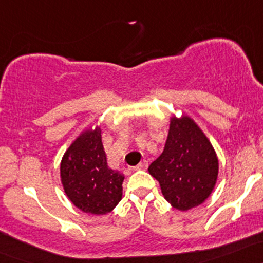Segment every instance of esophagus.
<instances>
[{
    "label": "esophagus",
    "mask_w": 263,
    "mask_h": 263,
    "mask_svg": "<svg viewBox=\"0 0 263 263\" xmlns=\"http://www.w3.org/2000/svg\"><path fill=\"white\" fill-rule=\"evenodd\" d=\"M147 167H148V162H147V161H142L138 166L135 167V170H146Z\"/></svg>",
    "instance_id": "obj_1"
}]
</instances>
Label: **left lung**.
<instances>
[{
	"label": "left lung",
	"instance_id": "8db88e82",
	"mask_svg": "<svg viewBox=\"0 0 263 263\" xmlns=\"http://www.w3.org/2000/svg\"><path fill=\"white\" fill-rule=\"evenodd\" d=\"M218 157L212 143L187 115L172 116L168 136L160 157L148 172L160 182L172 207L187 211L210 197L218 177Z\"/></svg>",
	"mask_w": 263,
	"mask_h": 263
}]
</instances>
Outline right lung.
Listing matches in <instances>:
<instances>
[{
  "label": "right lung",
  "mask_w": 263,
  "mask_h": 263,
  "mask_svg": "<svg viewBox=\"0 0 263 263\" xmlns=\"http://www.w3.org/2000/svg\"><path fill=\"white\" fill-rule=\"evenodd\" d=\"M100 125H92L72 141L60 164V178L72 203L86 213L106 215L122 198L125 175L109 168Z\"/></svg>",
  "instance_id": "right-lung-1"
}]
</instances>
